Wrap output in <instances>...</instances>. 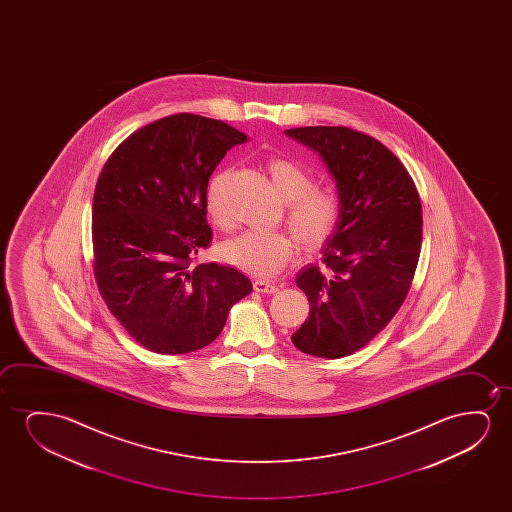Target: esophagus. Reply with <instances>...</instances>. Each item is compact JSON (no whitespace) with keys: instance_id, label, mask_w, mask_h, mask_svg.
<instances>
[{"instance_id":"obj_1","label":"esophagus","mask_w":512,"mask_h":512,"mask_svg":"<svg viewBox=\"0 0 512 512\" xmlns=\"http://www.w3.org/2000/svg\"><path fill=\"white\" fill-rule=\"evenodd\" d=\"M253 288H255V292H260V294H276L278 292V287L266 280L253 281Z\"/></svg>"}]
</instances>
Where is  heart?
<instances>
[{"mask_svg": "<svg viewBox=\"0 0 512 512\" xmlns=\"http://www.w3.org/2000/svg\"><path fill=\"white\" fill-rule=\"evenodd\" d=\"M274 194L285 208V224L306 250L325 245L336 232L343 215V201L332 187H318L313 175L297 162L276 157L266 164ZM231 173L220 171L206 189V211L222 231H231L234 220L227 206V183ZM281 231H248L220 248L225 262L255 278H273L294 259L297 245Z\"/></svg>", "mask_w": 512, "mask_h": 512, "instance_id": "obj_1", "label": "heart"}]
</instances>
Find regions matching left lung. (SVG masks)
Masks as SVG:
<instances>
[{"label":"left lung","instance_id":"1","mask_svg":"<svg viewBox=\"0 0 512 512\" xmlns=\"http://www.w3.org/2000/svg\"><path fill=\"white\" fill-rule=\"evenodd\" d=\"M285 133L322 155L336 180L343 215L323 246V264L295 283L309 316L292 343L313 357L341 358L378 336L406 301L421 250L420 194L392 150L343 126Z\"/></svg>","mask_w":512,"mask_h":512}]
</instances>
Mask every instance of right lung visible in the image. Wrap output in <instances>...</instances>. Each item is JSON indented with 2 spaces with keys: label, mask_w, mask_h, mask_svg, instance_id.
<instances>
[{
  "label": "right lung",
  "mask_w": 512,
  "mask_h": 512,
  "mask_svg": "<svg viewBox=\"0 0 512 512\" xmlns=\"http://www.w3.org/2000/svg\"><path fill=\"white\" fill-rule=\"evenodd\" d=\"M246 134L194 113L141 127L113 150L92 201L94 278L120 325L161 355L213 343L252 281L215 262L194 266L211 243L206 189Z\"/></svg>",
  "instance_id": "obj_1"
}]
</instances>
